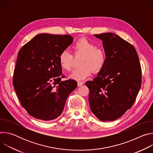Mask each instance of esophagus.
I'll return each instance as SVG.
<instances>
[{"instance_id": "obj_1", "label": "esophagus", "mask_w": 153, "mask_h": 153, "mask_svg": "<svg viewBox=\"0 0 153 153\" xmlns=\"http://www.w3.org/2000/svg\"><path fill=\"white\" fill-rule=\"evenodd\" d=\"M82 85H83V82H80V81H78V82H77V85H78V86H82Z\"/></svg>"}]
</instances>
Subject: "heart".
I'll use <instances>...</instances> for the list:
<instances>
[{
    "label": "heart",
    "mask_w": 153,
    "mask_h": 153,
    "mask_svg": "<svg viewBox=\"0 0 153 153\" xmlns=\"http://www.w3.org/2000/svg\"><path fill=\"white\" fill-rule=\"evenodd\" d=\"M76 56H82L80 60V67L76 68L70 76L71 79L81 80L92 73L100 71L105 64L106 54L104 50L97 48L94 43L86 39L78 40L73 47ZM60 67L65 70L70 71L73 65V56L67 50H63L59 56Z\"/></svg>",
    "instance_id": "obj_1"
}]
</instances>
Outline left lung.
<instances>
[{
	"mask_svg": "<svg viewBox=\"0 0 153 153\" xmlns=\"http://www.w3.org/2000/svg\"><path fill=\"white\" fill-rule=\"evenodd\" d=\"M94 36L103 41L106 62L97 76L85 83L90 106L100 120L113 121L134 104L142 83L141 67L134 47L118 35Z\"/></svg>",
	"mask_w": 153,
	"mask_h": 153,
	"instance_id": "8db88e82",
	"label": "left lung"
}]
</instances>
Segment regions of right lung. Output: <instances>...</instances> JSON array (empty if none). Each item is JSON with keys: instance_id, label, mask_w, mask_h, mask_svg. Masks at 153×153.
<instances>
[{"instance_id": "right-lung-1", "label": "right lung", "mask_w": 153, "mask_h": 153, "mask_svg": "<svg viewBox=\"0 0 153 153\" xmlns=\"http://www.w3.org/2000/svg\"><path fill=\"white\" fill-rule=\"evenodd\" d=\"M73 42L70 35H36L18 53L13 85L20 103L32 117L52 120L62 113L76 80L62 81L59 56Z\"/></svg>"}]
</instances>
